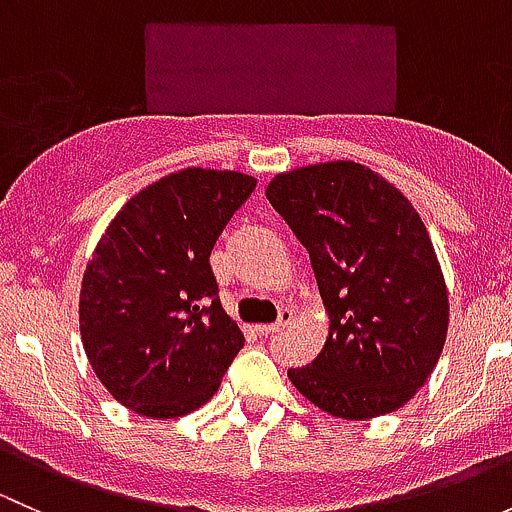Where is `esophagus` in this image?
Instances as JSON below:
<instances>
[{"mask_svg": "<svg viewBox=\"0 0 512 512\" xmlns=\"http://www.w3.org/2000/svg\"><path fill=\"white\" fill-rule=\"evenodd\" d=\"M289 322H292V309H282L280 319H277L275 324H260V327H255V329H257V334L267 337V334H275V332H280V329H285Z\"/></svg>", "mask_w": 512, "mask_h": 512, "instance_id": "34e87169", "label": "esophagus"}]
</instances>
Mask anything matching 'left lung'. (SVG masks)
Returning a JSON list of instances; mask_svg holds the SVG:
<instances>
[{
  "label": "left lung",
  "instance_id": "8db88e82",
  "mask_svg": "<svg viewBox=\"0 0 512 512\" xmlns=\"http://www.w3.org/2000/svg\"><path fill=\"white\" fill-rule=\"evenodd\" d=\"M267 200L307 247L329 337L287 376L339 418L401 409L426 384L448 332V292L414 205L352 160L280 173Z\"/></svg>",
  "mask_w": 512,
  "mask_h": 512
}]
</instances>
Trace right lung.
<instances>
[{
    "mask_svg": "<svg viewBox=\"0 0 512 512\" xmlns=\"http://www.w3.org/2000/svg\"><path fill=\"white\" fill-rule=\"evenodd\" d=\"M257 180L185 168L133 195L81 282V339L108 394L151 418L200 409L245 344L210 252Z\"/></svg>",
    "mask_w": 512,
    "mask_h": 512,
    "instance_id": "right-lung-1",
    "label": "right lung"
}]
</instances>
